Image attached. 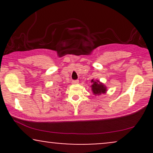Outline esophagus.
I'll return each mask as SVG.
<instances>
[{
    "label": "esophagus",
    "mask_w": 153,
    "mask_h": 153,
    "mask_svg": "<svg viewBox=\"0 0 153 153\" xmlns=\"http://www.w3.org/2000/svg\"><path fill=\"white\" fill-rule=\"evenodd\" d=\"M78 83H79V81L78 80H73V81H72V84H73V85H76V84H78Z\"/></svg>",
    "instance_id": "esophagus-1"
}]
</instances>
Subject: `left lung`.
Instances as JSON below:
<instances>
[{"instance_id":"8db88e82","label":"left lung","mask_w":153,"mask_h":153,"mask_svg":"<svg viewBox=\"0 0 153 153\" xmlns=\"http://www.w3.org/2000/svg\"><path fill=\"white\" fill-rule=\"evenodd\" d=\"M91 82H92V85H91V91L95 96H100L101 94H105L107 92V87L99 80L92 79Z\"/></svg>"}]
</instances>
